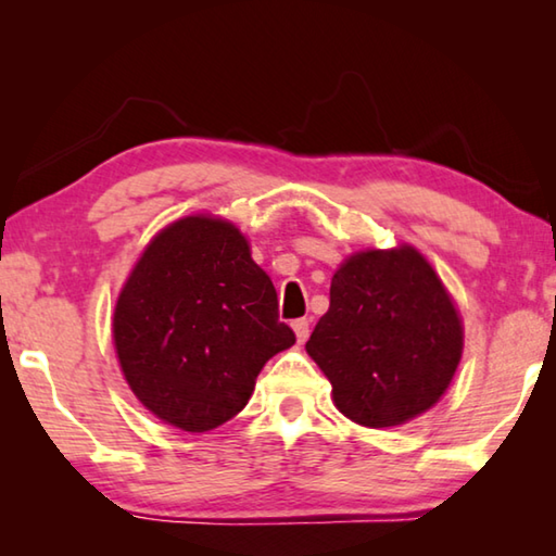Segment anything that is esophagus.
<instances>
[{
  "label": "esophagus",
  "mask_w": 556,
  "mask_h": 556,
  "mask_svg": "<svg viewBox=\"0 0 556 556\" xmlns=\"http://www.w3.org/2000/svg\"><path fill=\"white\" fill-rule=\"evenodd\" d=\"M291 328H294L296 341L299 343H306V338H308V321H306V318H296V321L291 324Z\"/></svg>",
  "instance_id": "esophagus-1"
}]
</instances>
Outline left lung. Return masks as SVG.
I'll list each match as a JSON object with an SVG mask.
<instances>
[{
  "label": "left lung",
  "instance_id": "obj_1",
  "mask_svg": "<svg viewBox=\"0 0 556 556\" xmlns=\"http://www.w3.org/2000/svg\"><path fill=\"white\" fill-rule=\"evenodd\" d=\"M306 353L355 425H407L444 397L464 353V321L431 262L409 242L357 250L331 279V306Z\"/></svg>",
  "mask_w": 556,
  "mask_h": 556
}]
</instances>
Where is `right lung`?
<instances>
[{
    "mask_svg": "<svg viewBox=\"0 0 556 556\" xmlns=\"http://www.w3.org/2000/svg\"><path fill=\"white\" fill-rule=\"evenodd\" d=\"M277 291L250 240L213 213L159 230L131 267L112 314L129 390L164 425L203 434L232 419L269 357L294 345Z\"/></svg>",
    "mask_w": 556,
    "mask_h": 556,
    "instance_id": "right-lung-1",
    "label": "right lung"
}]
</instances>
